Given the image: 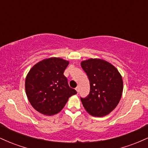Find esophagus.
Returning <instances> with one entry per match:
<instances>
[{"label": "esophagus", "mask_w": 148, "mask_h": 148, "mask_svg": "<svg viewBox=\"0 0 148 148\" xmlns=\"http://www.w3.org/2000/svg\"><path fill=\"white\" fill-rule=\"evenodd\" d=\"M75 90H76V92H77V93L79 92V87H76V88H75Z\"/></svg>", "instance_id": "34e87169"}]
</instances>
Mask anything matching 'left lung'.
<instances>
[{"mask_svg":"<svg viewBox=\"0 0 148 148\" xmlns=\"http://www.w3.org/2000/svg\"><path fill=\"white\" fill-rule=\"evenodd\" d=\"M90 81V90L81 98L86 111L95 117H103L115 109L121 99L123 81L116 67L107 61L90 58L81 62Z\"/></svg>","mask_w":148,"mask_h":148,"instance_id":"left-lung-1","label":"left lung"}]
</instances>
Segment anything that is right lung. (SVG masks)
<instances>
[{"label":"right lung","instance_id":"1","mask_svg":"<svg viewBox=\"0 0 148 148\" xmlns=\"http://www.w3.org/2000/svg\"><path fill=\"white\" fill-rule=\"evenodd\" d=\"M69 63L60 58H49L30 69L25 78V92L30 104L39 113L57 114L69 98L76 94L75 90L69 88L63 74Z\"/></svg>","mask_w":148,"mask_h":148}]
</instances>
